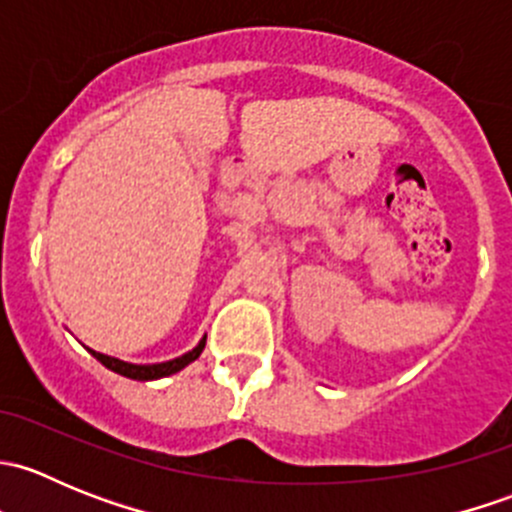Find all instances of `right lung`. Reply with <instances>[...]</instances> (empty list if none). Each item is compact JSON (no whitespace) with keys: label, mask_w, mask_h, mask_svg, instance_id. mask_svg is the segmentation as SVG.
<instances>
[{"label":"right lung","mask_w":512,"mask_h":512,"mask_svg":"<svg viewBox=\"0 0 512 512\" xmlns=\"http://www.w3.org/2000/svg\"><path fill=\"white\" fill-rule=\"evenodd\" d=\"M203 349H205V337L200 339L198 347L190 349L188 354L178 356V359L163 361V364H128V361H121V359H116V356L94 352V349H89V352H91V356H94V359L101 361V364L106 366V369L116 371V374L126 376V379L153 381V379H163V376H170V374H178V371L185 369V366H188L190 361L198 359V356L203 354Z\"/></svg>","instance_id":"1"}]
</instances>
